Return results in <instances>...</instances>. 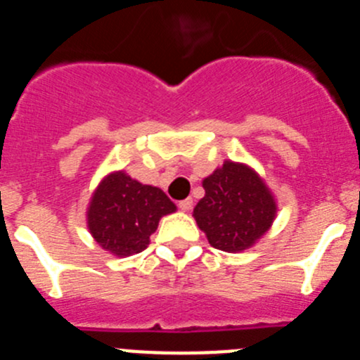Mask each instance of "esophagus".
<instances>
[{"label":"esophagus","instance_id":"esophagus-1","mask_svg":"<svg viewBox=\"0 0 360 360\" xmlns=\"http://www.w3.org/2000/svg\"><path fill=\"white\" fill-rule=\"evenodd\" d=\"M192 205H193L192 198H186V199H183V201H179V208L183 212H188L190 208H192Z\"/></svg>","mask_w":360,"mask_h":360}]
</instances>
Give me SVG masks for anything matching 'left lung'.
I'll use <instances>...</instances> for the list:
<instances>
[{
    "mask_svg": "<svg viewBox=\"0 0 360 360\" xmlns=\"http://www.w3.org/2000/svg\"><path fill=\"white\" fill-rule=\"evenodd\" d=\"M202 188L193 217L214 248L232 254L250 248L274 223V195L246 165L226 161L202 181Z\"/></svg>",
    "mask_w": 360,
    "mask_h": 360,
    "instance_id": "obj_1",
    "label": "left lung"
}]
</instances>
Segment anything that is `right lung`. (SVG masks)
Here are the masks:
<instances>
[{"label":"right lung","mask_w":360,"mask_h":360,"mask_svg":"<svg viewBox=\"0 0 360 360\" xmlns=\"http://www.w3.org/2000/svg\"><path fill=\"white\" fill-rule=\"evenodd\" d=\"M172 212H176V205L161 188L114 172L94 192L86 219L90 233L103 248L128 257L148 246L159 219Z\"/></svg>","instance_id":"1"}]
</instances>
